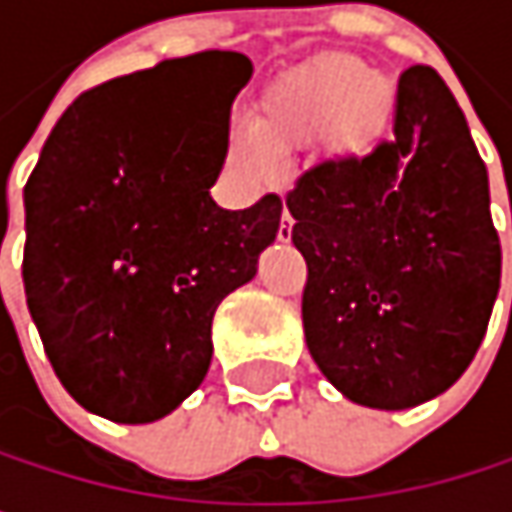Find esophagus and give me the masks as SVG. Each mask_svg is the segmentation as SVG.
Returning a JSON list of instances; mask_svg holds the SVG:
<instances>
[{
	"label": "esophagus",
	"instance_id": "34e87169",
	"mask_svg": "<svg viewBox=\"0 0 512 512\" xmlns=\"http://www.w3.org/2000/svg\"><path fill=\"white\" fill-rule=\"evenodd\" d=\"M290 237H293V219H290V213L284 210V213H281V225H278V240H281V243H290Z\"/></svg>",
	"mask_w": 512,
	"mask_h": 512
}]
</instances>
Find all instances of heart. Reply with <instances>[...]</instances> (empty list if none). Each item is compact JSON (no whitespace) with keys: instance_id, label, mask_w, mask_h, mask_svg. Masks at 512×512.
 Returning <instances> with one entry per match:
<instances>
[{"instance_id":"heart-1","label":"heart","mask_w":512,"mask_h":512,"mask_svg":"<svg viewBox=\"0 0 512 512\" xmlns=\"http://www.w3.org/2000/svg\"><path fill=\"white\" fill-rule=\"evenodd\" d=\"M394 103V85L385 76L367 73L356 58H332L275 85L260 103L255 133H246L240 148L263 174L278 168L275 154L314 139H323L335 162H353L382 142Z\"/></svg>"}]
</instances>
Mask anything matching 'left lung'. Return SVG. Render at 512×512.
I'll return each mask as SVG.
<instances>
[{
	"label": "left lung",
	"instance_id": "1",
	"mask_svg": "<svg viewBox=\"0 0 512 512\" xmlns=\"http://www.w3.org/2000/svg\"><path fill=\"white\" fill-rule=\"evenodd\" d=\"M308 263L311 358L353 403L412 409L448 391L477 353L501 284L489 174L445 79L412 64L394 139L326 159L287 195Z\"/></svg>",
	"mask_w": 512,
	"mask_h": 512
}]
</instances>
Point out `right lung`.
I'll list each match as a JSON object with an SVG mask.
<instances>
[{
	"instance_id": "add662e5",
	"label": "right lung",
	"mask_w": 512,
	"mask_h": 512,
	"mask_svg": "<svg viewBox=\"0 0 512 512\" xmlns=\"http://www.w3.org/2000/svg\"><path fill=\"white\" fill-rule=\"evenodd\" d=\"M243 52L159 61L79 94L23 189L29 314L67 394L115 424L174 412L207 376L213 314L252 281L281 198H210Z\"/></svg>"
}]
</instances>
